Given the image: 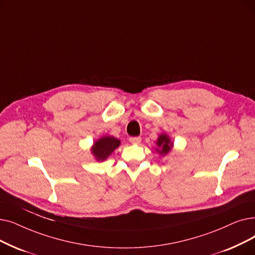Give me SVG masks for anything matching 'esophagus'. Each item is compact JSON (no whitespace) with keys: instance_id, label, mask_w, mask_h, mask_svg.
I'll return each instance as SVG.
<instances>
[{"instance_id":"34e87169","label":"esophagus","mask_w":255,"mask_h":255,"mask_svg":"<svg viewBox=\"0 0 255 255\" xmlns=\"http://www.w3.org/2000/svg\"><path fill=\"white\" fill-rule=\"evenodd\" d=\"M129 141L131 143H139L141 141V138L139 136H135V137H130Z\"/></svg>"}]
</instances>
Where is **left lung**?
<instances>
[{"mask_svg":"<svg viewBox=\"0 0 255 255\" xmlns=\"http://www.w3.org/2000/svg\"><path fill=\"white\" fill-rule=\"evenodd\" d=\"M156 146L157 148H155L156 152L160 154L161 156H165V155H168L172 151L174 147V142L171 140L170 136L167 133H161L157 137Z\"/></svg>","mask_w":255,"mask_h":255,"instance_id":"left-lung-1","label":"left lung"}]
</instances>
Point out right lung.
<instances>
[{
	"instance_id": "1",
	"label": "right lung",
	"mask_w": 255,
	"mask_h": 255,
	"mask_svg": "<svg viewBox=\"0 0 255 255\" xmlns=\"http://www.w3.org/2000/svg\"><path fill=\"white\" fill-rule=\"evenodd\" d=\"M121 145V140L113 135H104L94 141L91 153L97 161L106 160Z\"/></svg>"
}]
</instances>
